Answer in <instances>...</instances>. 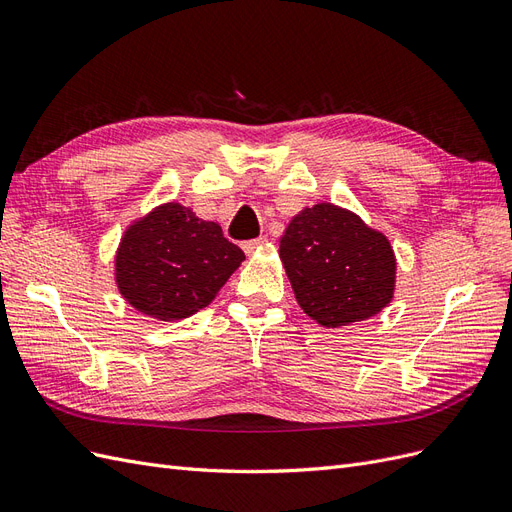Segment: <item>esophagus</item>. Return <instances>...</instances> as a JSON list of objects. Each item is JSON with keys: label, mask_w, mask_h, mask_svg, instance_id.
Wrapping results in <instances>:
<instances>
[{"label": "esophagus", "mask_w": 512, "mask_h": 512, "mask_svg": "<svg viewBox=\"0 0 512 512\" xmlns=\"http://www.w3.org/2000/svg\"><path fill=\"white\" fill-rule=\"evenodd\" d=\"M267 243V237H258V239H250V241H245L243 243V250H245V254H254L260 245H265Z\"/></svg>", "instance_id": "1"}]
</instances>
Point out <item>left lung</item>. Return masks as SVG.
<instances>
[{"label":"left lung","instance_id":"left-lung-1","mask_svg":"<svg viewBox=\"0 0 512 512\" xmlns=\"http://www.w3.org/2000/svg\"><path fill=\"white\" fill-rule=\"evenodd\" d=\"M280 258L301 309L322 327L376 316L393 299L397 262L389 239L337 205L294 215Z\"/></svg>","mask_w":512,"mask_h":512}]
</instances>
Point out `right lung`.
<instances>
[{
	"label": "right lung",
	"mask_w": 512,
	"mask_h": 512,
	"mask_svg": "<svg viewBox=\"0 0 512 512\" xmlns=\"http://www.w3.org/2000/svg\"><path fill=\"white\" fill-rule=\"evenodd\" d=\"M245 254L220 224L179 203L156 207L123 235L115 280L121 297L158 320H183L207 307Z\"/></svg>",
	"instance_id": "add662e5"
}]
</instances>
